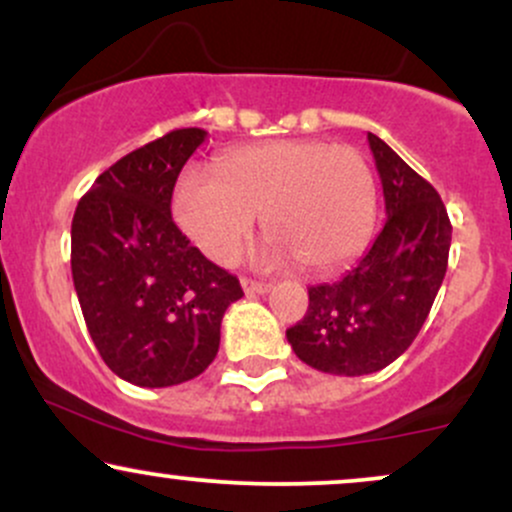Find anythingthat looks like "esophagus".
I'll return each instance as SVG.
<instances>
[{"instance_id": "esophagus-1", "label": "esophagus", "mask_w": 512, "mask_h": 512, "mask_svg": "<svg viewBox=\"0 0 512 512\" xmlns=\"http://www.w3.org/2000/svg\"><path fill=\"white\" fill-rule=\"evenodd\" d=\"M240 286H243V291L248 293V296H262V293L272 291V286L269 284H264V281L248 279V276H243V279H240Z\"/></svg>"}]
</instances>
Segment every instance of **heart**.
I'll use <instances>...</instances> for the list:
<instances>
[{"label":"heart","mask_w":512,"mask_h":512,"mask_svg":"<svg viewBox=\"0 0 512 512\" xmlns=\"http://www.w3.org/2000/svg\"><path fill=\"white\" fill-rule=\"evenodd\" d=\"M373 170L349 146L315 139L245 146L219 161V175L182 170L173 214L209 260L236 262L255 231L267 233V262L298 260L330 272L366 248L375 223Z\"/></svg>","instance_id":"obj_1"}]
</instances>
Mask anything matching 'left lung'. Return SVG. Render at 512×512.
Segmentation results:
<instances>
[{
	"label": "left lung",
	"mask_w": 512,
	"mask_h": 512,
	"mask_svg": "<svg viewBox=\"0 0 512 512\" xmlns=\"http://www.w3.org/2000/svg\"><path fill=\"white\" fill-rule=\"evenodd\" d=\"M385 195L387 221L351 272L308 289V313L286 330L310 368L368 375L409 349L448 269L452 226L431 182L368 132Z\"/></svg>",
	"instance_id": "8db88e82"
}]
</instances>
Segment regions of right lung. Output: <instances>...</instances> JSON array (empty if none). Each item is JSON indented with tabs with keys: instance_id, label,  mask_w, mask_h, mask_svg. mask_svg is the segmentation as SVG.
I'll return each mask as SVG.
<instances>
[{
	"instance_id": "right-lung-1",
	"label": "right lung",
	"mask_w": 512,
	"mask_h": 512,
	"mask_svg": "<svg viewBox=\"0 0 512 512\" xmlns=\"http://www.w3.org/2000/svg\"><path fill=\"white\" fill-rule=\"evenodd\" d=\"M199 127L122 156L81 197L72 221V276L105 366L139 387L197 378L216 358L221 320L240 281L190 245L170 216Z\"/></svg>"
}]
</instances>
